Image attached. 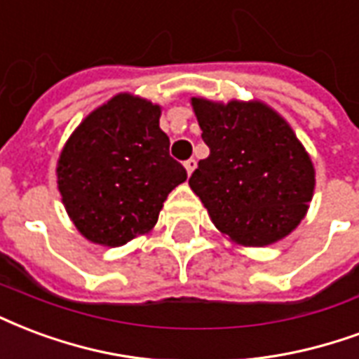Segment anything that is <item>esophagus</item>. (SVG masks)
<instances>
[{
    "label": "esophagus",
    "mask_w": 359,
    "mask_h": 359,
    "mask_svg": "<svg viewBox=\"0 0 359 359\" xmlns=\"http://www.w3.org/2000/svg\"><path fill=\"white\" fill-rule=\"evenodd\" d=\"M184 169H187L188 175H192L194 169H196V159H194V158L187 159V161H184Z\"/></svg>",
    "instance_id": "1"
}]
</instances>
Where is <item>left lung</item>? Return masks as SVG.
<instances>
[{
	"label": "left lung",
	"instance_id": "8db88e82",
	"mask_svg": "<svg viewBox=\"0 0 359 359\" xmlns=\"http://www.w3.org/2000/svg\"><path fill=\"white\" fill-rule=\"evenodd\" d=\"M192 108L209 156L188 184L215 226L245 247L293 232L314 196L316 171L291 126L261 100L194 97Z\"/></svg>",
	"mask_w": 359,
	"mask_h": 359
}]
</instances>
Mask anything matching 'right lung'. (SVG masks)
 Returning <instances> with one entry per match:
<instances>
[{
    "instance_id": "obj_1",
    "label": "right lung",
    "mask_w": 359,
    "mask_h": 359,
    "mask_svg": "<svg viewBox=\"0 0 359 359\" xmlns=\"http://www.w3.org/2000/svg\"><path fill=\"white\" fill-rule=\"evenodd\" d=\"M161 108L131 93L98 106L66 140L57 184L66 213L83 238L119 247L148 233L163 201L187 180L159 129Z\"/></svg>"
}]
</instances>
